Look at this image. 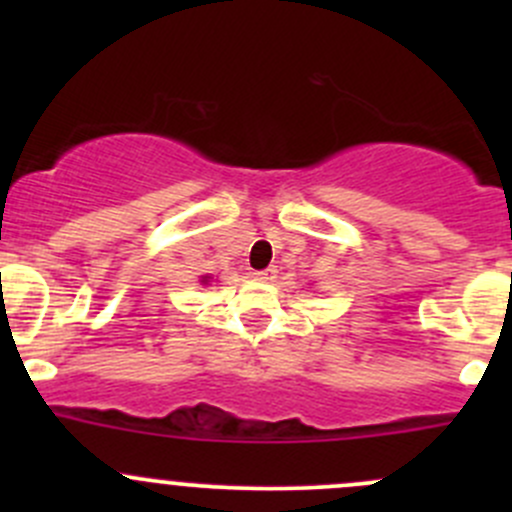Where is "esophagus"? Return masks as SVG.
<instances>
[{
	"label": "esophagus",
	"instance_id": "obj_1",
	"mask_svg": "<svg viewBox=\"0 0 512 512\" xmlns=\"http://www.w3.org/2000/svg\"><path fill=\"white\" fill-rule=\"evenodd\" d=\"M275 267H265V270H255L252 275H255V280H262V282H270L275 280Z\"/></svg>",
	"mask_w": 512,
	"mask_h": 512
}]
</instances>
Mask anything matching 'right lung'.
Masks as SVG:
<instances>
[{
    "label": "right lung",
    "instance_id": "1",
    "mask_svg": "<svg viewBox=\"0 0 512 512\" xmlns=\"http://www.w3.org/2000/svg\"><path fill=\"white\" fill-rule=\"evenodd\" d=\"M200 282H203V285H208V282H210V277H208V275H205V277H203V280H200Z\"/></svg>",
    "mask_w": 512,
    "mask_h": 512
}]
</instances>
